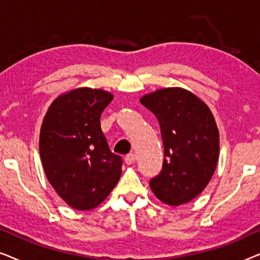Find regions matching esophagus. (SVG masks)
Segmentation results:
<instances>
[{
	"instance_id": "34e87169",
	"label": "esophagus",
	"mask_w": 260,
	"mask_h": 260,
	"mask_svg": "<svg viewBox=\"0 0 260 260\" xmlns=\"http://www.w3.org/2000/svg\"><path fill=\"white\" fill-rule=\"evenodd\" d=\"M135 161H136V156H135V154H133V152H131V154H127L125 156V163H126V165H129V166L134 165Z\"/></svg>"
}]
</instances>
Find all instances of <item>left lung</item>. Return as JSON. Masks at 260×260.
<instances>
[{
    "instance_id": "left-lung-1",
    "label": "left lung",
    "mask_w": 260,
    "mask_h": 260,
    "mask_svg": "<svg viewBox=\"0 0 260 260\" xmlns=\"http://www.w3.org/2000/svg\"><path fill=\"white\" fill-rule=\"evenodd\" d=\"M140 102L157 118L165 147L161 173L149 186L163 204H187L215 172L220 145L214 116L204 101L182 87L159 88Z\"/></svg>"
}]
</instances>
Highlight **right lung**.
<instances>
[{
  "instance_id": "obj_1",
  "label": "right lung",
  "mask_w": 260,
  "mask_h": 260,
  "mask_svg": "<svg viewBox=\"0 0 260 260\" xmlns=\"http://www.w3.org/2000/svg\"><path fill=\"white\" fill-rule=\"evenodd\" d=\"M112 99L101 88H74L55 98L42 120L39 150L46 177L78 211L101 205L122 174V157L110 150L101 127Z\"/></svg>"
}]
</instances>
